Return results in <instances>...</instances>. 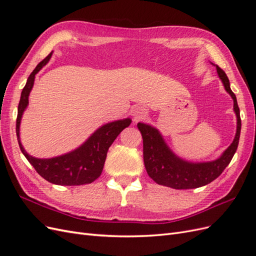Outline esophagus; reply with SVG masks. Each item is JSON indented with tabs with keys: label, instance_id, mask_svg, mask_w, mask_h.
I'll return each instance as SVG.
<instances>
[{
	"label": "esophagus",
	"instance_id": "34e87169",
	"mask_svg": "<svg viewBox=\"0 0 256 256\" xmlns=\"http://www.w3.org/2000/svg\"><path fill=\"white\" fill-rule=\"evenodd\" d=\"M131 114H132L134 118L136 120H143L146 118L147 115V111L145 108L141 106H134L132 111H131Z\"/></svg>",
	"mask_w": 256,
	"mask_h": 256
}]
</instances>
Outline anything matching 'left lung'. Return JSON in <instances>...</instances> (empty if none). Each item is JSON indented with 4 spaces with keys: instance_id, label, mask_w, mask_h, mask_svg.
I'll list each match as a JSON object with an SVG mask.
<instances>
[{
    "instance_id": "8db88e82",
    "label": "left lung",
    "mask_w": 256,
    "mask_h": 256,
    "mask_svg": "<svg viewBox=\"0 0 256 256\" xmlns=\"http://www.w3.org/2000/svg\"><path fill=\"white\" fill-rule=\"evenodd\" d=\"M224 88L234 100V111L237 116V131L233 143L221 156L214 161L189 162L170 150L160 134L159 130L143 122L138 124L143 138V157L147 174L158 184L173 189H194L214 180L224 171L235 154L242 130V120L237 104V99L230 86L226 74L219 66H216Z\"/></svg>"
}]
</instances>
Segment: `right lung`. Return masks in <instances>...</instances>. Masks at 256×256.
<instances>
[{
	"label": "right lung",
	"instance_id": "obj_1",
	"mask_svg": "<svg viewBox=\"0 0 256 256\" xmlns=\"http://www.w3.org/2000/svg\"><path fill=\"white\" fill-rule=\"evenodd\" d=\"M52 52L42 60L28 78L18 106L16 132L22 154L46 180L60 186H80L90 184L102 175L109 147L122 131L131 124L130 118L108 122L98 128L86 141L74 150L49 159H40L28 154L20 142V122L28 104V95L34 85L36 74L48 63Z\"/></svg>",
	"mask_w": 256,
	"mask_h": 256
}]
</instances>
